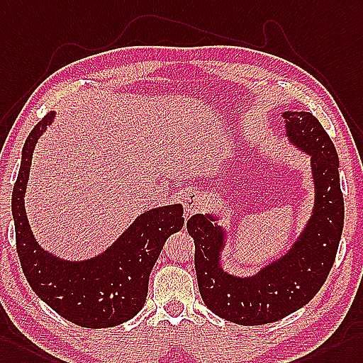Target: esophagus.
Instances as JSON below:
<instances>
[{
    "mask_svg": "<svg viewBox=\"0 0 363 363\" xmlns=\"http://www.w3.org/2000/svg\"><path fill=\"white\" fill-rule=\"evenodd\" d=\"M203 208H205V197H203V194L196 189L188 191L186 197H184V214H196V212H200Z\"/></svg>",
    "mask_w": 363,
    "mask_h": 363,
    "instance_id": "obj_1",
    "label": "esophagus"
}]
</instances>
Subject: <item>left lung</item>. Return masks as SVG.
Segmentation results:
<instances>
[{
  "label": "left lung",
  "mask_w": 363,
  "mask_h": 363,
  "mask_svg": "<svg viewBox=\"0 0 363 363\" xmlns=\"http://www.w3.org/2000/svg\"><path fill=\"white\" fill-rule=\"evenodd\" d=\"M286 138L311 157L314 206L291 248L250 277L222 267L228 233L217 216L196 214L188 233L196 243L200 296L212 313L238 325H263L284 319L311 300L333 268L343 229V196L339 157L330 135L311 112H284Z\"/></svg>",
  "instance_id": "left-lung-1"
}]
</instances>
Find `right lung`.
Wrapping results in <instances>:
<instances>
[{"label": "right lung", "mask_w": 363, "mask_h": 363, "mask_svg": "<svg viewBox=\"0 0 363 363\" xmlns=\"http://www.w3.org/2000/svg\"><path fill=\"white\" fill-rule=\"evenodd\" d=\"M55 118L49 112L26 140L12 192L16 252L30 288L66 320L84 328H111L145 306L149 276L167 237L183 228V206L149 209L135 218L108 250L87 260H65L44 251L24 209L32 155L38 138Z\"/></svg>", "instance_id": "right-lung-1"}]
</instances>
